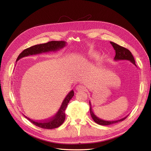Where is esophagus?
I'll use <instances>...</instances> for the list:
<instances>
[{
    "label": "esophagus",
    "instance_id": "obj_1",
    "mask_svg": "<svg viewBox=\"0 0 151 151\" xmlns=\"http://www.w3.org/2000/svg\"><path fill=\"white\" fill-rule=\"evenodd\" d=\"M84 89H85L84 86L82 84H79L78 86H77L76 88V90L77 91H84Z\"/></svg>",
    "mask_w": 151,
    "mask_h": 151
}]
</instances>
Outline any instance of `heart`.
Returning <instances> with one entry per match:
<instances>
[{"label": "heart", "mask_w": 151, "mask_h": 151, "mask_svg": "<svg viewBox=\"0 0 151 151\" xmlns=\"http://www.w3.org/2000/svg\"><path fill=\"white\" fill-rule=\"evenodd\" d=\"M98 56V53L96 52H91L88 54V56H87V58H88L89 60H93V59L96 58Z\"/></svg>", "instance_id": "b5f03b06"}]
</instances>
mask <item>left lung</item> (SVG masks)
Masks as SVG:
<instances>
[{"mask_svg":"<svg viewBox=\"0 0 151 151\" xmlns=\"http://www.w3.org/2000/svg\"><path fill=\"white\" fill-rule=\"evenodd\" d=\"M110 43L111 44V45L113 46L114 50H115V57L114 58V60L118 61V60H129L130 62H131L134 65H135L136 67V64H135V61L134 60V58L132 55V53L129 51V50L120 46V45H117L115 43H113L112 42H110ZM89 104H90V113L91 117L93 119V120L98 123L99 125H111L113 124V123H116L118 122H122L123 120H124L125 118L128 116H126L125 117L122 118L120 120H115V121H106V120H103L101 118H99L98 117H97L94 115V113H93V110H92V107H91V102L89 101Z\"/></svg>","mask_w":151,"mask_h":151,"instance_id":"obj_1","label":"left lung"}]
</instances>
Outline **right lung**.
<instances>
[{"instance_id": "1", "label": "right lung", "mask_w": 151, "mask_h": 151, "mask_svg": "<svg viewBox=\"0 0 151 151\" xmlns=\"http://www.w3.org/2000/svg\"><path fill=\"white\" fill-rule=\"evenodd\" d=\"M66 42L64 41H52L47 43H43L40 45H36L35 46L31 47L29 48L24 50L18 56L16 62L19 60L20 58H23L24 57L33 55L40 54L42 53H46L49 52H56L58 50L63 48L66 45ZM74 96V91L72 90L70 91L66 97L63 100L60 108H59L58 111L50 120L45 121H33L31 120L30 118L24 116L27 119L30 121L32 123H33L36 126L39 127L40 128L45 129H53L60 127L62 123L64 122L65 119V111L67 108L68 102L70 101V99L73 98Z\"/></svg>"}]
</instances>
